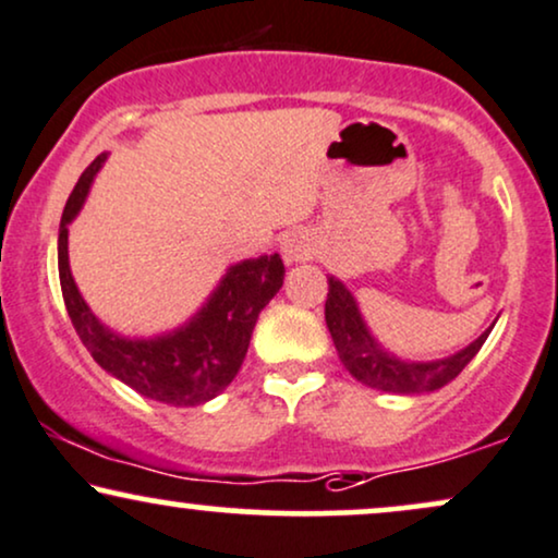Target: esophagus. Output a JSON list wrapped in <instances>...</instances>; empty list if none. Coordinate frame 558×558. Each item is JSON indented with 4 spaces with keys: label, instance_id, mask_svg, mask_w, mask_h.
Returning a JSON list of instances; mask_svg holds the SVG:
<instances>
[{
    "label": "esophagus",
    "instance_id": "obj_1",
    "mask_svg": "<svg viewBox=\"0 0 558 558\" xmlns=\"http://www.w3.org/2000/svg\"><path fill=\"white\" fill-rule=\"evenodd\" d=\"M314 246H317V241H314L312 233L296 228V231H288L280 241V254H283L286 265H299V262L314 257Z\"/></svg>",
    "mask_w": 558,
    "mask_h": 558
}]
</instances>
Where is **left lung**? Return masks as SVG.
<instances>
[{
	"label": "left lung",
	"instance_id": "obj_1",
	"mask_svg": "<svg viewBox=\"0 0 558 558\" xmlns=\"http://www.w3.org/2000/svg\"><path fill=\"white\" fill-rule=\"evenodd\" d=\"M327 283H330V293H327L325 301V322L327 330L332 335L335 351H338L340 361H343V366L351 372L353 379H359L361 385L372 389H381V392L424 395L449 385L462 368L471 364L473 355L481 351V345L486 343L488 332L496 325L494 322L471 345H465L452 355H445V359H400V355L389 353L368 330L351 288L340 278H335V275H327Z\"/></svg>",
	"mask_w": 558,
	"mask_h": 558
}]
</instances>
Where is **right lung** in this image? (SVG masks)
Returning a JSON list of instances; mask_svg holds the SVG:
<instances>
[{"mask_svg": "<svg viewBox=\"0 0 558 558\" xmlns=\"http://www.w3.org/2000/svg\"><path fill=\"white\" fill-rule=\"evenodd\" d=\"M106 153L77 179L59 223V283L66 314L96 364L147 400L192 408L213 400L231 385L244 364L259 312L270 304L286 278L280 254L241 259L226 270L205 304L184 325L153 338H126L96 314L70 270V223L83 210L93 179L104 169Z\"/></svg>", "mask_w": 558, "mask_h": 558, "instance_id": "add662e5", "label": "right lung"}]
</instances>
